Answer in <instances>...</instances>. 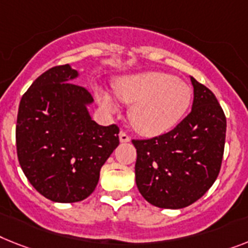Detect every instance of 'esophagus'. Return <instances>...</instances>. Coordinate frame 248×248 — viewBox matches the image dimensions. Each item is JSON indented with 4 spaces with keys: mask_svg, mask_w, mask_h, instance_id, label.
Segmentation results:
<instances>
[{
    "mask_svg": "<svg viewBox=\"0 0 248 248\" xmlns=\"http://www.w3.org/2000/svg\"><path fill=\"white\" fill-rule=\"evenodd\" d=\"M119 139H120V142H122V143H126V142H129V140H130V137H129L128 134L124 132V130H122V132L119 133Z\"/></svg>",
    "mask_w": 248,
    "mask_h": 248,
    "instance_id": "esophagus-1",
    "label": "esophagus"
}]
</instances>
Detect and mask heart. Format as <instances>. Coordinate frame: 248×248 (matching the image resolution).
<instances>
[{
    "mask_svg": "<svg viewBox=\"0 0 248 248\" xmlns=\"http://www.w3.org/2000/svg\"><path fill=\"white\" fill-rule=\"evenodd\" d=\"M116 97L132 105L129 119L137 132L159 136L181 120L191 102V89L181 79L163 72H143L116 79ZM97 100L106 111L115 110V102L108 92H97Z\"/></svg>",
    "mask_w": 248,
    "mask_h": 248,
    "instance_id": "1",
    "label": "heart"
}]
</instances>
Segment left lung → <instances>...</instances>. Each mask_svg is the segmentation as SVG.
<instances>
[{
    "mask_svg": "<svg viewBox=\"0 0 248 248\" xmlns=\"http://www.w3.org/2000/svg\"><path fill=\"white\" fill-rule=\"evenodd\" d=\"M193 109L169 133L133 139L136 183L148 202L181 209L210 189L222 166L227 120L212 91L191 77Z\"/></svg>",
    "mask_w": 248,
    "mask_h": 248,
    "instance_id": "obj_1",
    "label": "left lung"
}]
</instances>
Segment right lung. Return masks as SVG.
<instances>
[{
    "instance_id": "right-lung-1",
    "label": "right lung",
    "mask_w": 248,
    "mask_h": 248,
    "mask_svg": "<svg viewBox=\"0 0 248 248\" xmlns=\"http://www.w3.org/2000/svg\"><path fill=\"white\" fill-rule=\"evenodd\" d=\"M77 76L69 64L48 69L18 105V162L34 189L55 202L91 195L102 165L119 146V126H102L91 119L87 105L93 99L73 83Z\"/></svg>"
}]
</instances>
